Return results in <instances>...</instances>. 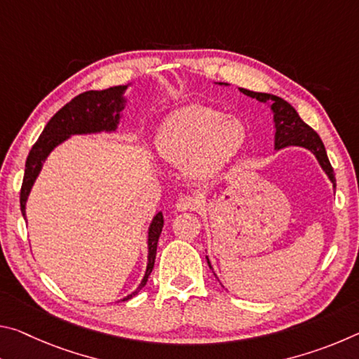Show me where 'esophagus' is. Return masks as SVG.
I'll list each match as a JSON object with an SVG mask.
<instances>
[{
  "mask_svg": "<svg viewBox=\"0 0 359 359\" xmlns=\"http://www.w3.org/2000/svg\"><path fill=\"white\" fill-rule=\"evenodd\" d=\"M199 203L196 198L193 196H182L177 204H175V209H177L179 212H187V210H196L199 208Z\"/></svg>",
  "mask_w": 359,
  "mask_h": 359,
  "instance_id": "esophagus-1",
  "label": "esophagus"
}]
</instances>
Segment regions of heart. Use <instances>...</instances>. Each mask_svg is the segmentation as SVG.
Returning a JSON list of instances; mask_svg holds the SVG:
<instances>
[{
  "label": "heart",
  "instance_id": "b5f03b06",
  "mask_svg": "<svg viewBox=\"0 0 359 359\" xmlns=\"http://www.w3.org/2000/svg\"><path fill=\"white\" fill-rule=\"evenodd\" d=\"M247 142V126L236 115L187 106L169 115L156 135V150L199 184L217 180L234 165Z\"/></svg>",
  "mask_w": 359,
  "mask_h": 359
}]
</instances>
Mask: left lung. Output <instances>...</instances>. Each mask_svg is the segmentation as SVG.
Instances as JSON below:
<instances>
[{"label": "left lung", "mask_w": 359, "mask_h": 359, "mask_svg": "<svg viewBox=\"0 0 359 359\" xmlns=\"http://www.w3.org/2000/svg\"><path fill=\"white\" fill-rule=\"evenodd\" d=\"M220 85L223 83L220 82ZM239 92L250 96V98L258 100L259 102H266V104L271 106L272 115H274V128H276L274 149L276 150H280L285 147H302V149L311 150L315 155V158H317V161L320 163L321 169H323L325 174L327 175V179L331 180L332 187L336 188V177H334L332 166L330 160H327L323 142H321L320 136L311 128V126L304 123L299 117V114L296 112V109L291 106L290 102L274 95L252 92V90H247V88H239ZM205 259H208V264L212 269L209 257H205Z\"/></svg>", "instance_id": "1"}]
</instances>
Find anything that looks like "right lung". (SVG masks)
Here are the masks:
<instances>
[{
    "instance_id": "add662e5",
    "label": "right lung",
    "mask_w": 359,
    "mask_h": 359,
    "mask_svg": "<svg viewBox=\"0 0 359 359\" xmlns=\"http://www.w3.org/2000/svg\"><path fill=\"white\" fill-rule=\"evenodd\" d=\"M128 85H117L106 90H90V92L81 93L65 104L60 111L48 120L44 131L36 144L32 147L25 163V175H23V184L20 190V210L22 215L27 218L25 208L29 196V191L34 185L36 179L42 169V165L50 155V151L58 147L60 144L68 141L71 136L76 135H96V133H114L117 131L121 118V111L125 109L126 98L125 92ZM163 224V214L158 212L154 217L147 234V269H145L144 278L139 287L131 294L125 296L121 301H128L133 296L141 291L149 280V276L155 264L156 245L160 239Z\"/></svg>"
}]
</instances>
